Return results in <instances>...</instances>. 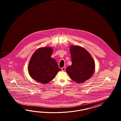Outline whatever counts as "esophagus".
Segmentation results:
<instances>
[{"mask_svg": "<svg viewBox=\"0 0 121 121\" xmlns=\"http://www.w3.org/2000/svg\"><path fill=\"white\" fill-rule=\"evenodd\" d=\"M61 70H62V71H65V70H66V67H65V66H64V67H62V68Z\"/></svg>", "mask_w": 121, "mask_h": 121, "instance_id": "esophagus-1", "label": "esophagus"}]
</instances>
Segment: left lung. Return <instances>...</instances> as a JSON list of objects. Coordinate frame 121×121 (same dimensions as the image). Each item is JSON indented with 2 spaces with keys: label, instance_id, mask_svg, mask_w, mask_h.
Returning a JSON list of instances; mask_svg holds the SVG:
<instances>
[{
  "label": "left lung",
  "instance_id": "1",
  "mask_svg": "<svg viewBox=\"0 0 121 121\" xmlns=\"http://www.w3.org/2000/svg\"><path fill=\"white\" fill-rule=\"evenodd\" d=\"M72 64L67 66L66 71L70 78L82 83L91 78L95 70V64L91 54L84 48L71 46L70 48Z\"/></svg>",
  "mask_w": 121,
  "mask_h": 121
}]
</instances>
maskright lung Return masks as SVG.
Masks as SVG:
<instances>
[{
  "mask_svg": "<svg viewBox=\"0 0 121 121\" xmlns=\"http://www.w3.org/2000/svg\"><path fill=\"white\" fill-rule=\"evenodd\" d=\"M52 52V48H42L33 54L29 63L28 72L34 80L47 83L61 70L56 60L51 57Z\"/></svg>",
  "mask_w": 121,
  "mask_h": 121,
  "instance_id": "obj_1",
  "label": "right lung"
}]
</instances>
